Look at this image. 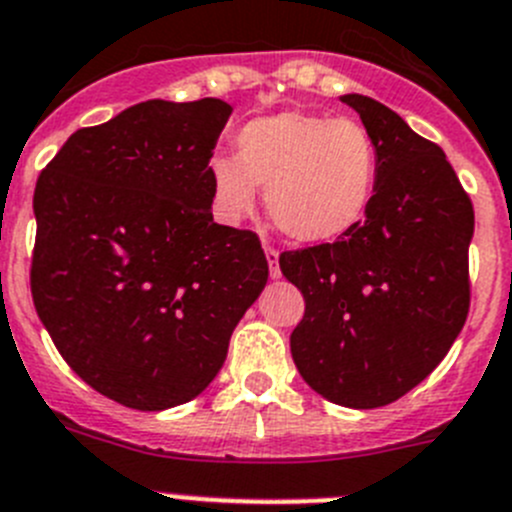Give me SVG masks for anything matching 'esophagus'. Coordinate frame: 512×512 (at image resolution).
<instances>
[{
    "label": "esophagus",
    "instance_id": "34e87169",
    "mask_svg": "<svg viewBox=\"0 0 512 512\" xmlns=\"http://www.w3.org/2000/svg\"><path fill=\"white\" fill-rule=\"evenodd\" d=\"M264 251H266V259H269L271 279H279V276H281V271H279V251H276L274 246H269V243H266V246H264Z\"/></svg>",
    "mask_w": 512,
    "mask_h": 512
}]
</instances>
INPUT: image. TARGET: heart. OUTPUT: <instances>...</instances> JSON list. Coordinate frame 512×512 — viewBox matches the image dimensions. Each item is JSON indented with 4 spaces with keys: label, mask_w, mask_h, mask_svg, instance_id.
Wrapping results in <instances>:
<instances>
[{
    "label": "heart",
    "mask_w": 512,
    "mask_h": 512,
    "mask_svg": "<svg viewBox=\"0 0 512 512\" xmlns=\"http://www.w3.org/2000/svg\"><path fill=\"white\" fill-rule=\"evenodd\" d=\"M216 211L241 221L266 188L271 221L296 243H332L359 226L379 178L374 138L359 120L319 113L266 115L236 135V158L208 165Z\"/></svg>",
    "instance_id": "1"
}]
</instances>
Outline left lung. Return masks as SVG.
Listing matches in <instances>:
<instances>
[{
	"mask_svg": "<svg viewBox=\"0 0 512 512\" xmlns=\"http://www.w3.org/2000/svg\"><path fill=\"white\" fill-rule=\"evenodd\" d=\"M374 138L379 178L354 231L286 251L304 294L291 357L314 392L352 410L384 407L430 377L465 326L475 213L440 145L367 95H342Z\"/></svg>",
	"mask_w": 512,
	"mask_h": 512,
	"instance_id": "8db88e82",
	"label": "left lung"
}]
</instances>
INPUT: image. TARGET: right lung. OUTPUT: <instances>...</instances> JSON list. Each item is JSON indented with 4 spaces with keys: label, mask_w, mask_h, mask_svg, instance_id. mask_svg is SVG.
<instances>
[{
    "label": "right lung",
    "mask_w": 512,
    "mask_h": 512,
    "mask_svg": "<svg viewBox=\"0 0 512 512\" xmlns=\"http://www.w3.org/2000/svg\"><path fill=\"white\" fill-rule=\"evenodd\" d=\"M231 105L148 100L80 128L34 188V309L92 389L143 412L203 392L269 279L259 236L213 221Z\"/></svg>",
    "instance_id": "add662e5"
}]
</instances>
